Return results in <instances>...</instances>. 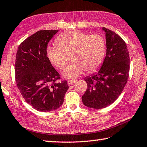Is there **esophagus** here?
Instances as JSON below:
<instances>
[{
    "mask_svg": "<svg viewBox=\"0 0 147 147\" xmlns=\"http://www.w3.org/2000/svg\"><path fill=\"white\" fill-rule=\"evenodd\" d=\"M76 82V80H68V85H70L71 84H74Z\"/></svg>",
    "mask_w": 147,
    "mask_h": 147,
    "instance_id": "34e87169",
    "label": "esophagus"
}]
</instances>
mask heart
Here are the masks:
<instances>
[{
	"mask_svg": "<svg viewBox=\"0 0 147 147\" xmlns=\"http://www.w3.org/2000/svg\"><path fill=\"white\" fill-rule=\"evenodd\" d=\"M56 42L57 45L47 47V57L56 68L62 70L66 65L67 55L72 53L73 63L63 71V76L67 79L78 78L85 70L95 71L105 57V41L100 34L69 31L58 36Z\"/></svg>",
	"mask_w": 147,
	"mask_h": 147,
	"instance_id": "heart-1",
	"label": "heart"
}]
</instances>
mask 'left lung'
I'll return each mask as SVG.
<instances>
[{"instance_id": "obj_1", "label": "left lung", "mask_w": 147, "mask_h": 147, "mask_svg": "<svg viewBox=\"0 0 147 147\" xmlns=\"http://www.w3.org/2000/svg\"><path fill=\"white\" fill-rule=\"evenodd\" d=\"M107 52L98 73L85 78L87 89L82 102L88 107L99 109L110 105L121 94L130 70V58L125 41L118 34L103 27Z\"/></svg>"}]
</instances>
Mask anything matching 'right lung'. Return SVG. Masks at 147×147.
<instances>
[{"label":"right lung","mask_w":147,"mask_h":147,"mask_svg":"<svg viewBox=\"0 0 147 147\" xmlns=\"http://www.w3.org/2000/svg\"><path fill=\"white\" fill-rule=\"evenodd\" d=\"M58 30H40L21 43L15 63L18 89L26 102L36 110L49 112L63 103L67 82H58L60 74L47 57V44Z\"/></svg>","instance_id":"obj_1"}]
</instances>
